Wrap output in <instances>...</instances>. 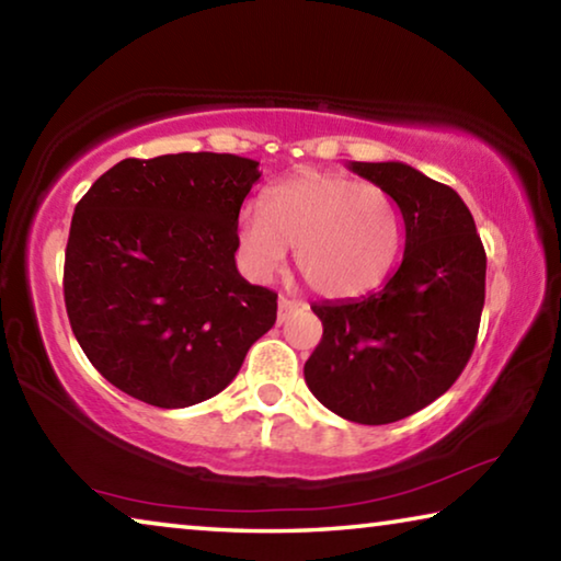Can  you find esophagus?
Returning <instances> with one entry per match:
<instances>
[{"label": "esophagus", "instance_id": "esophagus-1", "mask_svg": "<svg viewBox=\"0 0 561 561\" xmlns=\"http://www.w3.org/2000/svg\"><path fill=\"white\" fill-rule=\"evenodd\" d=\"M299 307H304L301 301H297V299H289V297H279V311H277V321L282 324V321H287L289 319V314L294 309H299Z\"/></svg>", "mask_w": 561, "mask_h": 561}]
</instances>
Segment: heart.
Returning a JSON list of instances; mask_svg holds the SVG:
<instances>
[{
	"label": "heart",
	"mask_w": 561,
	"mask_h": 561,
	"mask_svg": "<svg viewBox=\"0 0 561 561\" xmlns=\"http://www.w3.org/2000/svg\"><path fill=\"white\" fill-rule=\"evenodd\" d=\"M237 244L254 277L287 262L327 299H354L381 287L403 244V217L383 187L336 173H299L264 193V210L244 207Z\"/></svg>",
	"instance_id": "1"
}]
</instances>
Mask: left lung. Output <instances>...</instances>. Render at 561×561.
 I'll return each mask as SVG.
<instances>
[{"instance_id": "8db88e82", "label": "left lung", "mask_w": 561, "mask_h": 561, "mask_svg": "<svg viewBox=\"0 0 561 561\" xmlns=\"http://www.w3.org/2000/svg\"><path fill=\"white\" fill-rule=\"evenodd\" d=\"M348 168L401 207L405 252L376 294L311 304L324 336L304 364V381L346 421L386 425L458 381L478 339L488 257L453 187L396 160Z\"/></svg>"}]
</instances>
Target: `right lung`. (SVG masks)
Here are the masks:
<instances>
[{
    "label": "right lung",
    "instance_id": "right-lung-1",
    "mask_svg": "<svg viewBox=\"0 0 561 561\" xmlns=\"http://www.w3.org/2000/svg\"><path fill=\"white\" fill-rule=\"evenodd\" d=\"M260 163L230 153L126 158L73 210L64 301L96 371L158 408L232 383L277 321V294L234 264L237 217Z\"/></svg>",
    "mask_w": 561,
    "mask_h": 561
}]
</instances>
